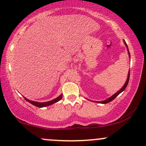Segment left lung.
<instances>
[{
  "instance_id": "obj_1",
  "label": "left lung",
  "mask_w": 146,
  "mask_h": 146,
  "mask_svg": "<svg viewBox=\"0 0 146 146\" xmlns=\"http://www.w3.org/2000/svg\"><path fill=\"white\" fill-rule=\"evenodd\" d=\"M124 44H125V45H126V48H127L128 54H129L130 58H131V56H130V53H129V48H128V45H127V44H126V42L124 41ZM129 78H130V71H129V73H128V77H127V79H126V81L125 84H124V86L122 87V88H121L120 90L117 91V92L116 93H115V94H113V95H112L111 96H110V97L108 98V99H107L106 100H105V101H94V102H96V103H102V104H106V103H110V102H111V101H113V100L114 99H115V98L117 96H118L119 94H120L121 92H122L124 90H125V88H126V86H127L128 84H129Z\"/></svg>"
}]
</instances>
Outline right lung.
<instances>
[{
    "label": "right lung",
    "mask_w": 146,
    "mask_h": 146,
    "mask_svg": "<svg viewBox=\"0 0 146 146\" xmlns=\"http://www.w3.org/2000/svg\"><path fill=\"white\" fill-rule=\"evenodd\" d=\"M62 94H60V95L59 96H58L57 98H56V99L52 100V101H47V102H43V103H40V102L31 101V100L26 99V98H25V97H24V99H25L28 102H29L30 103H31L32 105H35V106L38 107V108H44V107L49 106V105H51L54 104V103H57V102L59 101L60 100L62 99Z\"/></svg>",
    "instance_id": "obj_1"
}]
</instances>
